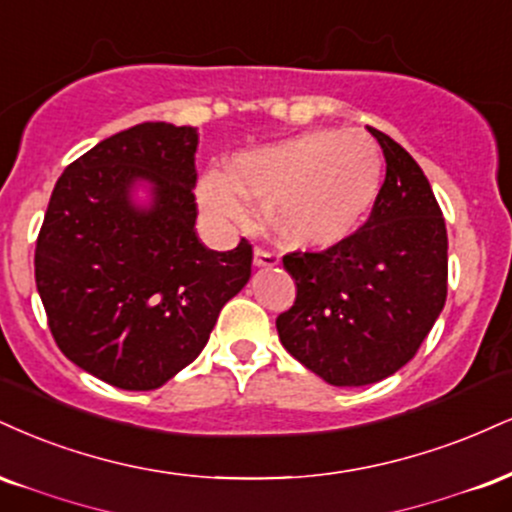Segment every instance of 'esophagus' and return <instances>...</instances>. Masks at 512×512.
Masks as SVG:
<instances>
[{
  "label": "esophagus",
  "mask_w": 512,
  "mask_h": 512,
  "mask_svg": "<svg viewBox=\"0 0 512 512\" xmlns=\"http://www.w3.org/2000/svg\"><path fill=\"white\" fill-rule=\"evenodd\" d=\"M252 264L257 269H267V267H276L279 264V255L272 250H264V248H255V255H252Z\"/></svg>",
  "instance_id": "esophagus-1"
}]
</instances>
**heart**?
Segmentation results:
<instances>
[{
	"label": "heart",
	"mask_w": 512,
	"mask_h": 512,
	"mask_svg": "<svg viewBox=\"0 0 512 512\" xmlns=\"http://www.w3.org/2000/svg\"><path fill=\"white\" fill-rule=\"evenodd\" d=\"M379 145L355 128H315L240 152L231 171L202 176L200 205L221 226L248 221L245 197L262 202L267 229L283 245L326 250L360 231L381 190Z\"/></svg>",
	"instance_id": "obj_1"
}]
</instances>
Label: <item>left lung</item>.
Segmentation results:
<instances>
[{
    "mask_svg": "<svg viewBox=\"0 0 512 512\" xmlns=\"http://www.w3.org/2000/svg\"><path fill=\"white\" fill-rule=\"evenodd\" d=\"M386 178L367 224L324 252H291L295 303L276 319L283 348L331 386H367L415 357L443 303L446 221L420 164L369 128Z\"/></svg>",
    "mask_w": 512,
    "mask_h": 512,
    "instance_id": "8db88e82",
    "label": "left lung"
}]
</instances>
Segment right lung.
Returning a JSON list of instances; mask_svg holds the SVG:
<instances>
[{
	"label": "right lung",
	"mask_w": 512,
	"mask_h": 512,
	"mask_svg": "<svg viewBox=\"0 0 512 512\" xmlns=\"http://www.w3.org/2000/svg\"><path fill=\"white\" fill-rule=\"evenodd\" d=\"M195 152L197 128L138 123L66 166L49 197L35 248L49 329L73 365L116 389L176 377L250 279L248 240L217 252L197 238Z\"/></svg>",
	"instance_id": "add662e5"
}]
</instances>
